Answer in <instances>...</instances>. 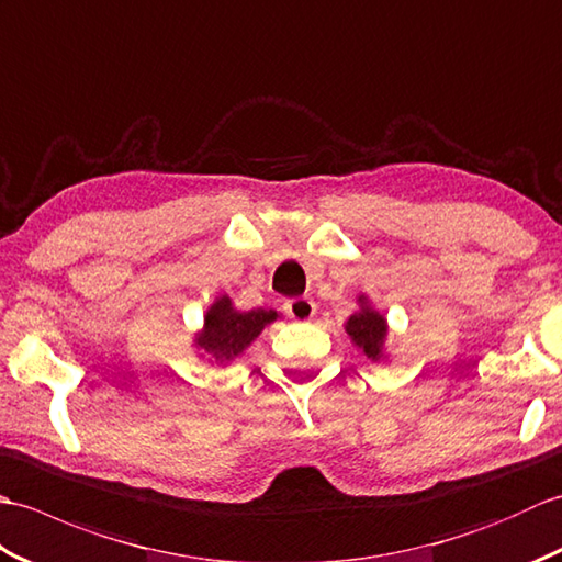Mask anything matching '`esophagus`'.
<instances>
[{
  "label": "esophagus",
  "mask_w": 562,
  "mask_h": 562,
  "mask_svg": "<svg viewBox=\"0 0 562 562\" xmlns=\"http://www.w3.org/2000/svg\"><path fill=\"white\" fill-rule=\"evenodd\" d=\"M284 312L294 321H308L316 314V304L314 300H308V296H294V300L284 302Z\"/></svg>",
  "instance_id": "34e87169"
}]
</instances>
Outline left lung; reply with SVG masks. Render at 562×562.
Here are the masks:
<instances>
[{
    "instance_id": "8db88e82",
    "label": "left lung",
    "mask_w": 562,
    "mask_h": 562,
    "mask_svg": "<svg viewBox=\"0 0 562 562\" xmlns=\"http://www.w3.org/2000/svg\"><path fill=\"white\" fill-rule=\"evenodd\" d=\"M345 330H348L352 342L357 348H362V352L369 357V360L379 362L381 357H384V340L389 333L386 318L367 304V296H360V312H355L348 318Z\"/></svg>"
}]
</instances>
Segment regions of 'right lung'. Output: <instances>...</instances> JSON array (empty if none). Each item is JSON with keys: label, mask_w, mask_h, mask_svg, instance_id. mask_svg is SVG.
Here are the masks:
<instances>
[{"label": "right lung", "mask_w": 562, "mask_h": 562, "mask_svg": "<svg viewBox=\"0 0 562 562\" xmlns=\"http://www.w3.org/2000/svg\"><path fill=\"white\" fill-rule=\"evenodd\" d=\"M280 314L272 308H250V312H236L232 300L222 294L220 300L207 308L205 326L198 333L195 345L200 350L212 355L217 362H232L254 342L260 330L272 324Z\"/></svg>", "instance_id": "obj_1"}]
</instances>
